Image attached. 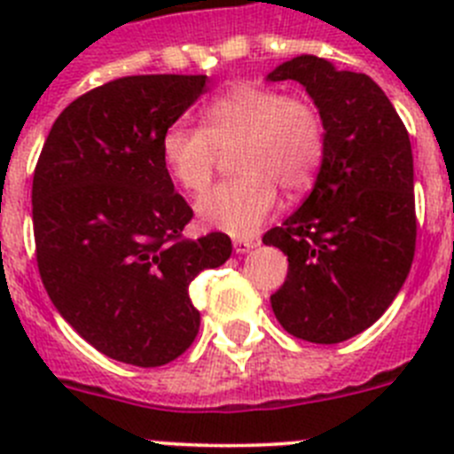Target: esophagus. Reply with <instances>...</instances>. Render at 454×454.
I'll use <instances>...</instances> for the list:
<instances>
[{"instance_id": "esophagus-1", "label": "esophagus", "mask_w": 454, "mask_h": 454, "mask_svg": "<svg viewBox=\"0 0 454 454\" xmlns=\"http://www.w3.org/2000/svg\"><path fill=\"white\" fill-rule=\"evenodd\" d=\"M256 246H259V240L254 239H234V250L239 252V254H246V252L254 250Z\"/></svg>"}]
</instances>
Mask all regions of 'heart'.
<instances>
[{
    "label": "heart",
    "mask_w": 454,
    "mask_h": 454,
    "mask_svg": "<svg viewBox=\"0 0 454 454\" xmlns=\"http://www.w3.org/2000/svg\"><path fill=\"white\" fill-rule=\"evenodd\" d=\"M202 127L172 124L161 138L166 170L177 186L198 195L211 184L218 154H231L240 177L211 188L198 202L207 227L250 236L277 207V188L288 195L307 191L325 156L323 111L307 95L254 83H236L208 99Z\"/></svg>",
    "instance_id": "1"
}]
</instances>
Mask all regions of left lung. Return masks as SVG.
<instances>
[{"mask_svg": "<svg viewBox=\"0 0 454 454\" xmlns=\"http://www.w3.org/2000/svg\"><path fill=\"white\" fill-rule=\"evenodd\" d=\"M268 79L302 83L327 127L314 191L263 236L288 256L286 282L270 295L272 311L295 339L340 343L387 311L414 262L411 143L368 74L304 54Z\"/></svg>", "mask_w": 454, "mask_h": 454, "instance_id": "8db88e82", "label": "left lung"}]
</instances>
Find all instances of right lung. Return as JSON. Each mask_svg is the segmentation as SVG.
<instances>
[{
  "instance_id": "add662e5",
  "label": "right lung",
  "mask_w": 454,
  "mask_h": 454,
  "mask_svg": "<svg viewBox=\"0 0 454 454\" xmlns=\"http://www.w3.org/2000/svg\"><path fill=\"white\" fill-rule=\"evenodd\" d=\"M207 74L108 82L63 111L31 186L35 262L59 314L111 359L175 362L200 330L188 286L223 266V231L184 239L192 208L161 156L166 129L207 92Z\"/></svg>"
}]
</instances>
